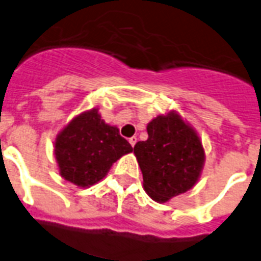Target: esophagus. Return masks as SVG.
<instances>
[{
    "label": "esophagus",
    "instance_id": "esophagus-1",
    "mask_svg": "<svg viewBox=\"0 0 261 261\" xmlns=\"http://www.w3.org/2000/svg\"><path fill=\"white\" fill-rule=\"evenodd\" d=\"M128 142H130V145L133 147L135 146V143H137V137H131L130 139H128Z\"/></svg>",
    "mask_w": 261,
    "mask_h": 261
}]
</instances>
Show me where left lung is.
<instances>
[{
  "mask_svg": "<svg viewBox=\"0 0 261 261\" xmlns=\"http://www.w3.org/2000/svg\"><path fill=\"white\" fill-rule=\"evenodd\" d=\"M147 134V141L137 142L134 154L145 191L153 200L164 203L195 186L204 164V150L194 128L173 111L153 119Z\"/></svg>",
  "mask_w": 261,
  "mask_h": 261,
  "instance_id": "obj_1",
  "label": "left lung"
}]
</instances>
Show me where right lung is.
Masks as SVG:
<instances>
[{"mask_svg":"<svg viewBox=\"0 0 261 261\" xmlns=\"http://www.w3.org/2000/svg\"><path fill=\"white\" fill-rule=\"evenodd\" d=\"M130 151L118 127L107 124L96 108L75 116L55 141L61 176L84 188L106 177L112 164Z\"/></svg>","mask_w":261,"mask_h":261,"instance_id":"right-lung-1","label":"right lung"}]
</instances>
